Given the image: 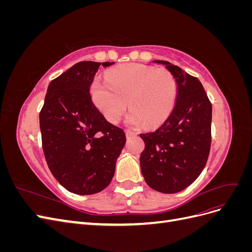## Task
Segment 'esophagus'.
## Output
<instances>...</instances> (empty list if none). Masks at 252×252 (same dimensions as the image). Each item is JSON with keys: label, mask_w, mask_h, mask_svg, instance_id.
I'll use <instances>...</instances> for the list:
<instances>
[{"label": "esophagus", "mask_w": 252, "mask_h": 252, "mask_svg": "<svg viewBox=\"0 0 252 252\" xmlns=\"http://www.w3.org/2000/svg\"><path fill=\"white\" fill-rule=\"evenodd\" d=\"M135 134H136V132H134V131H131V130H126V136H127V139L131 138L132 135H135Z\"/></svg>", "instance_id": "obj_1"}]
</instances>
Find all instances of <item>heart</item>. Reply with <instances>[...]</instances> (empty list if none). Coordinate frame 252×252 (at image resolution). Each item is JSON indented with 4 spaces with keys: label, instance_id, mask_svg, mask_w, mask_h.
<instances>
[{
    "label": "heart",
    "instance_id": "b5f03b06",
    "mask_svg": "<svg viewBox=\"0 0 252 252\" xmlns=\"http://www.w3.org/2000/svg\"><path fill=\"white\" fill-rule=\"evenodd\" d=\"M90 93L106 120L117 123L127 108L130 126L156 127L170 116L177 98V83L166 69L143 64H124L111 68L106 82L94 80Z\"/></svg>",
    "mask_w": 252,
    "mask_h": 252
}]
</instances>
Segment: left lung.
Returning <instances> with one entry per match:
<instances>
[{
  "label": "left lung",
  "instance_id": "1",
  "mask_svg": "<svg viewBox=\"0 0 252 252\" xmlns=\"http://www.w3.org/2000/svg\"><path fill=\"white\" fill-rule=\"evenodd\" d=\"M177 83L172 112L155 132L142 133V174L147 185L163 193H177L199 177L207 162L211 143L212 107L201 82L167 61Z\"/></svg>",
  "mask_w": 252,
  "mask_h": 252
}]
</instances>
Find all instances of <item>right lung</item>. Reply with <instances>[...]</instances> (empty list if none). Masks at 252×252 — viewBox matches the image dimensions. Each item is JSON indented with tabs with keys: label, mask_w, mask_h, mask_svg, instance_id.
Returning a JSON list of instances; mask_svg holds the SVG:
<instances>
[{
	"label": "right lung",
	"mask_w": 252,
	"mask_h": 252,
	"mask_svg": "<svg viewBox=\"0 0 252 252\" xmlns=\"http://www.w3.org/2000/svg\"><path fill=\"white\" fill-rule=\"evenodd\" d=\"M100 65L84 61L52 80L40 112L49 169L65 189L80 195L100 192L110 184L126 142L123 129L109 123L91 100L90 86Z\"/></svg>",
	"instance_id": "1"
}]
</instances>
